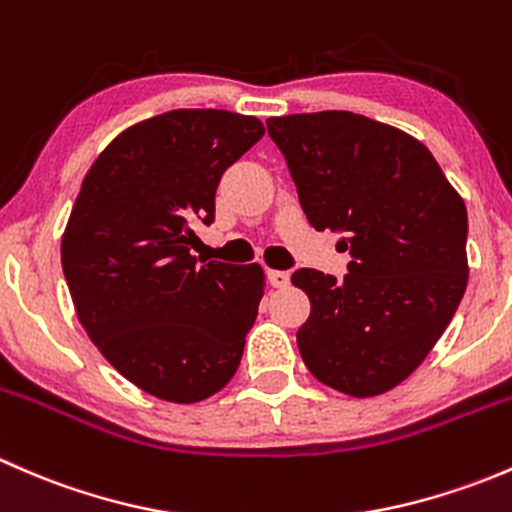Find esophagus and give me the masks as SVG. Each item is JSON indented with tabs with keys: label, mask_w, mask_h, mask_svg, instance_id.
<instances>
[{
	"label": "esophagus",
	"mask_w": 512,
	"mask_h": 512,
	"mask_svg": "<svg viewBox=\"0 0 512 512\" xmlns=\"http://www.w3.org/2000/svg\"><path fill=\"white\" fill-rule=\"evenodd\" d=\"M267 280H270L272 287L282 289V287L289 285V272H285V270H270V272H267Z\"/></svg>",
	"instance_id": "1"
}]
</instances>
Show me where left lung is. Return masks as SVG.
<instances>
[{
	"label": "left lung",
	"instance_id": "8db88e82",
	"mask_svg": "<svg viewBox=\"0 0 512 512\" xmlns=\"http://www.w3.org/2000/svg\"><path fill=\"white\" fill-rule=\"evenodd\" d=\"M299 205L339 235L352 262L337 280L302 267L292 282L312 314L304 364L342 394L394 389L446 332L468 285V213L423 143L352 111L270 118Z\"/></svg>",
	"mask_w": 512,
	"mask_h": 512
}]
</instances>
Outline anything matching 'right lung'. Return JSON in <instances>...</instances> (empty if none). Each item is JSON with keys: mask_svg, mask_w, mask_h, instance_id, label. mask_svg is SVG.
I'll list each match as a JSON object with an SVG mask.
<instances>
[{"mask_svg": "<svg viewBox=\"0 0 512 512\" xmlns=\"http://www.w3.org/2000/svg\"><path fill=\"white\" fill-rule=\"evenodd\" d=\"M262 136L242 113H160L108 143L71 210L61 267L79 322L158 399H208L240 366L265 270L198 260L190 245L193 227L215 220L223 173Z\"/></svg>", "mask_w": 512, "mask_h": 512, "instance_id": "add662e5", "label": "right lung"}]
</instances>
